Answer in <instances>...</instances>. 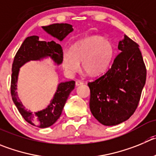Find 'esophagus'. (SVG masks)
Returning <instances> with one entry per match:
<instances>
[{
	"mask_svg": "<svg viewBox=\"0 0 156 156\" xmlns=\"http://www.w3.org/2000/svg\"><path fill=\"white\" fill-rule=\"evenodd\" d=\"M75 85H76V86H79V85H83V82L82 81H79V80H78V81H76V82H75Z\"/></svg>",
	"mask_w": 156,
	"mask_h": 156,
	"instance_id": "1",
	"label": "esophagus"
}]
</instances>
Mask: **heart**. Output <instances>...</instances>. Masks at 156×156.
<instances>
[{
  "mask_svg": "<svg viewBox=\"0 0 156 156\" xmlns=\"http://www.w3.org/2000/svg\"><path fill=\"white\" fill-rule=\"evenodd\" d=\"M114 44L101 36H91L77 41L71 51H64L62 66L68 75L81 68L90 76H99L108 69L115 57Z\"/></svg>",
  "mask_w": 156,
  "mask_h": 156,
  "instance_id": "obj_1",
  "label": "heart"
}]
</instances>
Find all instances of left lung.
Instances as JSON below:
<instances>
[{
  "label": "left lung",
  "instance_id": "obj_1",
  "mask_svg": "<svg viewBox=\"0 0 156 156\" xmlns=\"http://www.w3.org/2000/svg\"><path fill=\"white\" fill-rule=\"evenodd\" d=\"M139 44L125 35L118 48L120 53L108 71L88 82L89 107L101 124L116 126L135 112L146 80V68Z\"/></svg>",
  "mask_w": 156,
  "mask_h": 156
}]
</instances>
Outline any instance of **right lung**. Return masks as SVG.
Masks as SVG:
<instances>
[{"label": "right lung", "instance_id": "1", "mask_svg": "<svg viewBox=\"0 0 156 156\" xmlns=\"http://www.w3.org/2000/svg\"><path fill=\"white\" fill-rule=\"evenodd\" d=\"M42 28L48 34L62 41L68 34L73 31L72 25L69 24H53L43 26ZM62 46L54 41L50 42L39 41L38 36L27 37L17 51L12 65L11 93L12 100L17 110L26 122L38 128H48L60 118L62 110L70 93L75 88V81H65L58 84L56 92L47 108L32 112L28 111L20 101L17 92V83L20 68L30 61H40L50 57L57 65L62 63Z\"/></svg>", "mask_w": 156, "mask_h": 156}]
</instances>
